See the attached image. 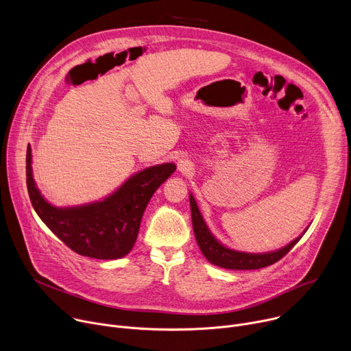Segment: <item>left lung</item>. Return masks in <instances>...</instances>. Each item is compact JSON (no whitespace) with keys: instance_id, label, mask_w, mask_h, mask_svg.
<instances>
[{"instance_id":"obj_1","label":"left lung","mask_w":351,"mask_h":351,"mask_svg":"<svg viewBox=\"0 0 351 351\" xmlns=\"http://www.w3.org/2000/svg\"><path fill=\"white\" fill-rule=\"evenodd\" d=\"M190 210H191V222L193 230L197 240V244L202 250L204 257L214 265L226 269H260L268 265L275 264L280 258H283L290 250L295 245V243L302 239V236L294 239L286 247L276 250V252L265 253V254H252L234 252V250L226 248L222 245L207 228L202 214L198 211L194 197L190 194Z\"/></svg>"}]
</instances>
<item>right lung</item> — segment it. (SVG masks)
<instances>
[{
  "mask_svg": "<svg viewBox=\"0 0 351 351\" xmlns=\"http://www.w3.org/2000/svg\"><path fill=\"white\" fill-rule=\"evenodd\" d=\"M175 169L173 164L149 167L103 202L57 208L45 202L34 184L30 145L26 153L27 191L40 219L75 253L98 260H117L130 252L149 198Z\"/></svg>",
  "mask_w": 351,
  "mask_h": 351,
  "instance_id": "obj_1",
  "label": "right lung"
}]
</instances>
